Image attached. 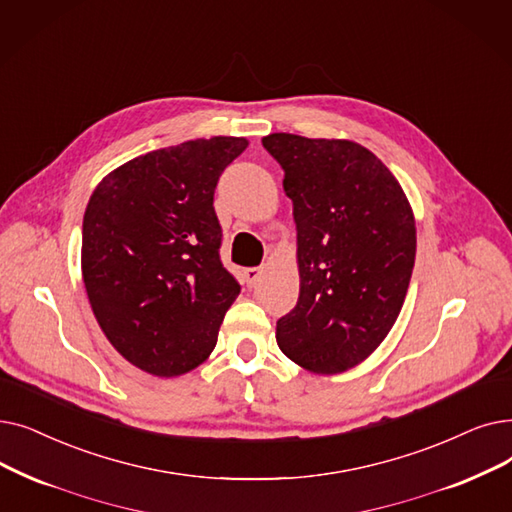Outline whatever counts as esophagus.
I'll use <instances>...</instances> for the list:
<instances>
[{"label": "esophagus", "mask_w": 512, "mask_h": 512, "mask_svg": "<svg viewBox=\"0 0 512 512\" xmlns=\"http://www.w3.org/2000/svg\"><path fill=\"white\" fill-rule=\"evenodd\" d=\"M242 278H244V284H247V286L251 288V286H255V284L259 282L261 270H259V268H247V270L242 272Z\"/></svg>", "instance_id": "1"}]
</instances>
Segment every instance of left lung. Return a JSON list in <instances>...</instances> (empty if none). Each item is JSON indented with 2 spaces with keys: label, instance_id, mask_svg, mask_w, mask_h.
Masks as SVG:
<instances>
[{
  "label": "left lung",
  "instance_id": "left-lung-1",
  "mask_svg": "<svg viewBox=\"0 0 512 512\" xmlns=\"http://www.w3.org/2000/svg\"><path fill=\"white\" fill-rule=\"evenodd\" d=\"M297 224L299 299L276 322L286 358L320 374L366 360L404 305L416 255L408 198L374 154L347 140L270 133Z\"/></svg>",
  "mask_w": 512,
  "mask_h": 512
}]
</instances>
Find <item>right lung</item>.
<instances>
[{"label": "right lung", "mask_w": 512, "mask_h": 512, "mask_svg": "<svg viewBox=\"0 0 512 512\" xmlns=\"http://www.w3.org/2000/svg\"><path fill=\"white\" fill-rule=\"evenodd\" d=\"M249 146L217 136L152 150L98 184L83 215L81 270L106 339L127 362L177 376L209 358L240 293L219 257V175Z\"/></svg>", "instance_id": "1"}]
</instances>
